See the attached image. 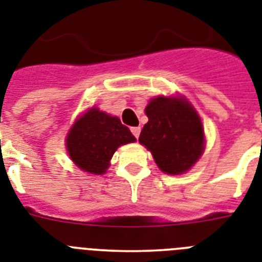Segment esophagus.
<instances>
[{
    "label": "esophagus",
    "instance_id": "1",
    "mask_svg": "<svg viewBox=\"0 0 262 262\" xmlns=\"http://www.w3.org/2000/svg\"><path fill=\"white\" fill-rule=\"evenodd\" d=\"M140 132H141V127L140 126L132 127V133H133V136H135L136 138H138V136H140Z\"/></svg>",
    "mask_w": 262,
    "mask_h": 262
}]
</instances>
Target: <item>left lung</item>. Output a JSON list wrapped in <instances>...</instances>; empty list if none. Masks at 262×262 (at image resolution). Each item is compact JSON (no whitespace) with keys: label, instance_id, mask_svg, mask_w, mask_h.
Wrapping results in <instances>:
<instances>
[{"label":"left lung","instance_id":"1","mask_svg":"<svg viewBox=\"0 0 262 262\" xmlns=\"http://www.w3.org/2000/svg\"><path fill=\"white\" fill-rule=\"evenodd\" d=\"M148 122L138 141L150 150L157 167L168 175H180L192 167L205 150V130L196 110L182 97H157L145 107Z\"/></svg>","mask_w":262,"mask_h":262}]
</instances>
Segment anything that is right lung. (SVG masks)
Masks as SVG:
<instances>
[{
    "instance_id": "obj_1",
    "label": "right lung",
    "mask_w": 262,
    "mask_h": 262,
    "mask_svg": "<svg viewBox=\"0 0 262 262\" xmlns=\"http://www.w3.org/2000/svg\"><path fill=\"white\" fill-rule=\"evenodd\" d=\"M135 141L136 137L118 117L91 107L71 126L66 148L74 164L82 171L103 175L117 148Z\"/></svg>"
}]
</instances>
